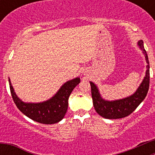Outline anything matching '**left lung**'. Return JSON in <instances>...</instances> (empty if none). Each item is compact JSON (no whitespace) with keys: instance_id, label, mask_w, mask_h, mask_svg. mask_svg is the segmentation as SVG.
Returning a JSON list of instances; mask_svg holds the SVG:
<instances>
[{"instance_id":"left-lung-1","label":"left lung","mask_w":155,"mask_h":155,"mask_svg":"<svg viewBox=\"0 0 155 155\" xmlns=\"http://www.w3.org/2000/svg\"><path fill=\"white\" fill-rule=\"evenodd\" d=\"M137 45L142 50L145 56V60L147 62V70L146 74L140 84L137 91L131 94L130 96L121 99L108 101L102 98L96 84L90 81L91 89V96L93 100V105L98 115L103 118L114 120V119L124 118L129 116L137 108L145 98L149 89L150 83V66H149L148 57L146 50L143 47V42L142 40L138 41Z\"/></svg>"}]
</instances>
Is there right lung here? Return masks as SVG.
Here are the masks:
<instances>
[{"mask_svg":"<svg viewBox=\"0 0 155 155\" xmlns=\"http://www.w3.org/2000/svg\"><path fill=\"white\" fill-rule=\"evenodd\" d=\"M11 93L18 109L31 120L43 124H54L63 120L68 108V98L75 87L80 83V78H76L64 83L57 93L45 102H24L17 96L12 85Z\"/></svg>","mask_w":155,"mask_h":155,"instance_id":"obj_1","label":"right lung"}]
</instances>
